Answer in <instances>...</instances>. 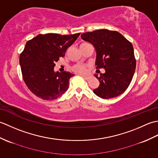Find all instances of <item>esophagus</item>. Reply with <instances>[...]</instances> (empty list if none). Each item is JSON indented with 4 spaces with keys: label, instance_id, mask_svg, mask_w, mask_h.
<instances>
[{
    "label": "esophagus",
    "instance_id": "34e87169",
    "mask_svg": "<svg viewBox=\"0 0 158 158\" xmlns=\"http://www.w3.org/2000/svg\"><path fill=\"white\" fill-rule=\"evenodd\" d=\"M82 77H83V78H84L85 79H87V80H88V79H90V77H89V76H84V75H82Z\"/></svg>",
    "mask_w": 158,
    "mask_h": 158
}]
</instances>
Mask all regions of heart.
<instances>
[{
    "label": "heart",
    "mask_w": 158,
    "mask_h": 158,
    "mask_svg": "<svg viewBox=\"0 0 158 158\" xmlns=\"http://www.w3.org/2000/svg\"><path fill=\"white\" fill-rule=\"evenodd\" d=\"M72 70L74 72L79 74V75H85L88 73L87 66L84 64H77L74 65L72 67Z\"/></svg>",
    "instance_id": "1"
}]
</instances>
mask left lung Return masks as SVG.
I'll return each instance as SVG.
<instances>
[{
	"label": "left lung",
	"instance_id": "1",
	"mask_svg": "<svg viewBox=\"0 0 158 158\" xmlns=\"http://www.w3.org/2000/svg\"><path fill=\"white\" fill-rule=\"evenodd\" d=\"M81 36L96 49V69H105L100 77L95 75L100 85L94 93L103 99L122 94L132 81L136 69L132 43L119 32L106 29L83 33Z\"/></svg>",
	"mask_w": 158,
	"mask_h": 158
}]
</instances>
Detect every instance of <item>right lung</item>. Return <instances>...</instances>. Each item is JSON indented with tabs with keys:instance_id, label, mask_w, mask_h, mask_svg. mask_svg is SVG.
<instances>
[{
	"instance_id": "obj_1",
	"label": "right lung",
	"mask_w": 158,
	"mask_h": 158,
	"mask_svg": "<svg viewBox=\"0 0 158 158\" xmlns=\"http://www.w3.org/2000/svg\"><path fill=\"white\" fill-rule=\"evenodd\" d=\"M79 35L48 33L39 35L26 42L19 56V64L23 81L36 96L53 100L68 89L69 79L73 74L66 71L55 73L53 68Z\"/></svg>"
}]
</instances>
